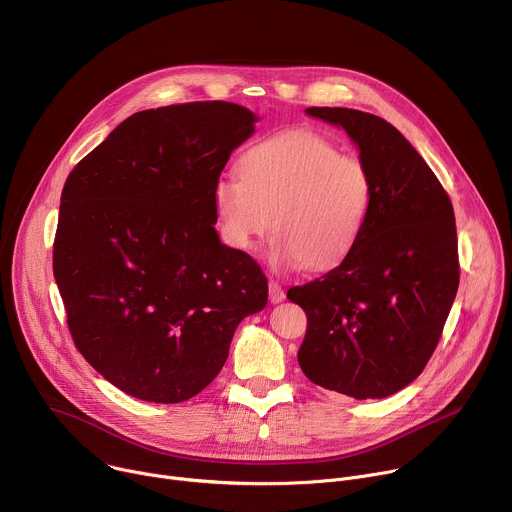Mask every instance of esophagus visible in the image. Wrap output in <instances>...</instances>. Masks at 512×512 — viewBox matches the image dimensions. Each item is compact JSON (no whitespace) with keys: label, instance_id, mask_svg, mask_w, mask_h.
I'll return each instance as SVG.
<instances>
[{"label":"esophagus","instance_id":"obj_1","mask_svg":"<svg viewBox=\"0 0 512 512\" xmlns=\"http://www.w3.org/2000/svg\"><path fill=\"white\" fill-rule=\"evenodd\" d=\"M283 300H285V291H283L281 283L275 281V279H271V281H269V302H271V304H279V302H283Z\"/></svg>","mask_w":512,"mask_h":512}]
</instances>
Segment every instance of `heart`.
I'll use <instances>...</instances> for the list:
<instances>
[{
    "instance_id": "1",
    "label": "heart",
    "mask_w": 512,
    "mask_h": 512,
    "mask_svg": "<svg viewBox=\"0 0 512 512\" xmlns=\"http://www.w3.org/2000/svg\"><path fill=\"white\" fill-rule=\"evenodd\" d=\"M239 176L212 186L223 241L243 253L271 229V263L279 269L338 267L360 241L373 208V176L360 158L308 129H289L253 143Z\"/></svg>"
}]
</instances>
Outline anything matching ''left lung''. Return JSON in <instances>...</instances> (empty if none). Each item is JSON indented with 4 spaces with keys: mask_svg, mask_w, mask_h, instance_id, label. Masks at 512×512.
<instances>
[{
    "mask_svg": "<svg viewBox=\"0 0 512 512\" xmlns=\"http://www.w3.org/2000/svg\"><path fill=\"white\" fill-rule=\"evenodd\" d=\"M306 113L356 143L373 176V208L338 267L287 291L308 316L298 362L328 391L383 399L421 375L452 310L460 283L452 200L389 121L344 107Z\"/></svg>",
    "mask_w": 512,
    "mask_h": 512,
    "instance_id": "1",
    "label": "left lung"
}]
</instances>
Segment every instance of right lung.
<instances>
[{"label":"right lung","instance_id":"add662e5","mask_svg":"<svg viewBox=\"0 0 512 512\" xmlns=\"http://www.w3.org/2000/svg\"><path fill=\"white\" fill-rule=\"evenodd\" d=\"M257 117L196 101L139 111L64 182L52 269L66 324L123 393L182 403L223 369L267 304L259 263L221 243L212 186Z\"/></svg>","mask_w":512,"mask_h":512}]
</instances>
